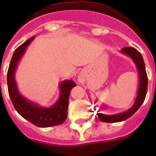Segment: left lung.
Masks as SVG:
<instances>
[{
    "mask_svg": "<svg viewBox=\"0 0 156 156\" xmlns=\"http://www.w3.org/2000/svg\"><path fill=\"white\" fill-rule=\"evenodd\" d=\"M122 52L130 56L134 61L135 64L137 65L139 72V77H140L138 94H137V99H136V101H135L133 107L125 112L113 115H106L98 113L97 115L98 116V119L101 122H117L129 119V117L132 116L138 110V108H140V105L144 102V99H145L147 90H148V76H147V73H146L145 66H144L142 55H140V53L137 49H135L134 48H131V47L123 48L122 49Z\"/></svg>",
    "mask_w": 156,
    "mask_h": 156,
    "instance_id": "obj_1",
    "label": "left lung"
}]
</instances>
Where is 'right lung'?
<instances>
[{
	"instance_id": "obj_1",
	"label": "right lung",
	"mask_w": 156,
	"mask_h": 156,
	"mask_svg": "<svg viewBox=\"0 0 156 156\" xmlns=\"http://www.w3.org/2000/svg\"><path fill=\"white\" fill-rule=\"evenodd\" d=\"M34 38V37H33L25 41L14 52L7 73L8 94L16 110L24 119L39 127L57 126L62 124L67 118L69 93L72 88L76 86L75 83L73 80H66L62 83L60 85L61 96L59 100L51 108H44L35 105L22 97L18 91L15 81V70L18 62Z\"/></svg>"
}]
</instances>
